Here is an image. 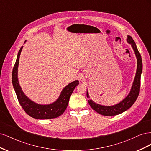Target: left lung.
Returning a JSON list of instances; mask_svg holds the SVG:
<instances>
[{
  "instance_id": "8db88e82",
  "label": "left lung",
  "mask_w": 151,
  "mask_h": 151,
  "mask_svg": "<svg viewBox=\"0 0 151 151\" xmlns=\"http://www.w3.org/2000/svg\"><path fill=\"white\" fill-rule=\"evenodd\" d=\"M127 41L128 43L131 45L135 52L136 58L137 59V67L133 84H132L129 94L122 101L113 106H104V105H101L94 102L92 99H89L88 103L91 107L100 115L104 116H115L119 115L129 109L135 102L139 96L140 86V77L142 72V62L141 55L138 51L134 40L130 36L128 35ZM87 98H89L88 90H87Z\"/></svg>"
}]
</instances>
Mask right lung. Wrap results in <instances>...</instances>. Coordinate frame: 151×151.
<instances>
[{
  "label": "right lung",
  "mask_w": 151,
  "mask_h": 151,
  "mask_svg": "<svg viewBox=\"0 0 151 151\" xmlns=\"http://www.w3.org/2000/svg\"><path fill=\"white\" fill-rule=\"evenodd\" d=\"M26 42V40L24 43ZM22 48L23 47L22 46L18 52L12 74V85L19 103L29 116L36 118V119H51V118L60 116L65 111L70 96L76 87L79 83V81L76 80L66 86L62 89L59 97L55 102L48 104H40L35 103L25 95L19 85V81H18V65H19V57Z\"/></svg>",
  "instance_id": "obj_1"
}]
</instances>
